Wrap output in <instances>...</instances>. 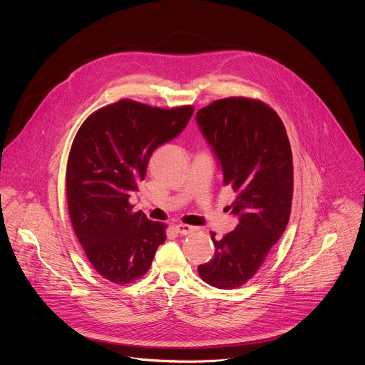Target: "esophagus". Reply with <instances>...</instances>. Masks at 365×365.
Listing matches in <instances>:
<instances>
[{
  "instance_id": "1",
  "label": "esophagus",
  "mask_w": 365,
  "mask_h": 365,
  "mask_svg": "<svg viewBox=\"0 0 365 365\" xmlns=\"http://www.w3.org/2000/svg\"><path fill=\"white\" fill-rule=\"evenodd\" d=\"M176 231H178L180 235H189V234H192L193 231H196V228L192 227V225H186V224H178V225H176Z\"/></svg>"
}]
</instances>
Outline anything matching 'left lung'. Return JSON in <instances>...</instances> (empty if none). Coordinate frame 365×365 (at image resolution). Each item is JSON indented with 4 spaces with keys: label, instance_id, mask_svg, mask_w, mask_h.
<instances>
[{
    "label": "left lung",
    "instance_id": "8db88e82",
    "mask_svg": "<svg viewBox=\"0 0 365 365\" xmlns=\"http://www.w3.org/2000/svg\"><path fill=\"white\" fill-rule=\"evenodd\" d=\"M196 121L217 154L224 180L235 199L237 228L211 238L215 255L197 267L200 279L218 289L247 283L263 266L290 218L293 155L283 121L259 99L230 96L214 101Z\"/></svg>",
    "mask_w": 365,
    "mask_h": 365
}]
</instances>
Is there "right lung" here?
<instances>
[{"instance_id": "obj_1", "label": "right lung", "mask_w": 365, "mask_h": 365, "mask_svg": "<svg viewBox=\"0 0 365 365\" xmlns=\"http://www.w3.org/2000/svg\"><path fill=\"white\" fill-rule=\"evenodd\" d=\"M193 111L121 99L92 113L78 130L66 168L68 210L79 244L103 279L115 284L141 279L166 241L168 225L134 212L128 199L145 178L151 153L180 134Z\"/></svg>"}]
</instances>
